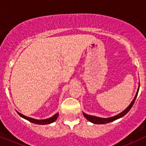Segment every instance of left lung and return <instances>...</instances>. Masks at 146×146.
<instances>
[{
	"label": "left lung",
	"mask_w": 146,
	"mask_h": 146,
	"mask_svg": "<svg viewBox=\"0 0 146 146\" xmlns=\"http://www.w3.org/2000/svg\"><path fill=\"white\" fill-rule=\"evenodd\" d=\"M139 90V88H138V90H137V94H136V95H135V98H134V100H132V102H131V104H130L129 105V106L128 107V108H127L125 110H123V111L122 112V113H119V115H116V116L110 117V118H101V117H98L92 116V115H86V114H85V113H83L84 115V117H86V118L88 120V121H90V122H92V123H96V124H105V123H110V122H112V121H115V120L117 119L121 118V117H123V116H124V115H126V114L129 112V110L131 109L132 106H133L134 103H135V100H136V98H137V95H138Z\"/></svg>",
	"instance_id": "obj_1"
}]
</instances>
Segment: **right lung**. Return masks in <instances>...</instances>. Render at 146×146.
Wrapping results in <instances>:
<instances>
[{
	"label": "right lung",
	"mask_w": 146,
	"mask_h": 146,
	"mask_svg": "<svg viewBox=\"0 0 146 146\" xmlns=\"http://www.w3.org/2000/svg\"><path fill=\"white\" fill-rule=\"evenodd\" d=\"M17 113L18 115H20V116L23 117V118L25 119L28 120V121L31 122V123H36V124H40V125H46V124H49V123H53V122H54L57 119V118H58V113H57L55 115H53L52 117H50V118L46 119L37 120V119H35L30 118V117L25 116V115H23V114L18 113V112H17Z\"/></svg>",
	"instance_id": "right-lung-1"
}]
</instances>
